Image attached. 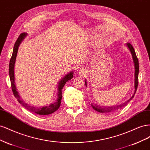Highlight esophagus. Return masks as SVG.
I'll return each instance as SVG.
<instances>
[{"instance_id":"34e87169","label":"esophagus","mask_w":150,"mask_h":150,"mask_svg":"<svg viewBox=\"0 0 150 150\" xmlns=\"http://www.w3.org/2000/svg\"><path fill=\"white\" fill-rule=\"evenodd\" d=\"M78 73L79 74H84V73H85V70L84 69H79V71H78Z\"/></svg>"}]
</instances>
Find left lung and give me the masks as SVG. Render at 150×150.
Listing matches in <instances>:
<instances>
[{"label": "left lung", "instance_id": "left-lung-1", "mask_svg": "<svg viewBox=\"0 0 150 150\" xmlns=\"http://www.w3.org/2000/svg\"><path fill=\"white\" fill-rule=\"evenodd\" d=\"M126 45L127 47L129 49V51L131 54V56H132L134 66V92L133 94V96H131L128 101H126L125 103H122L121 104H118V105H115V106H101L97 105V104H91L92 108L96 111H98L99 112H111L113 111L119 110L122 107L125 106L126 105V104L129 103L131 100V99L133 98L134 94L136 93V91H137V89L138 88V74H139L138 59L137 58V54H136V53H135L134 49L133 47L132 46V45L129 43H126ZM85 85L86 87H87V81H86V79H85Z\"/></svg>", "mask_w": 150, "mask_h": 150}]
</instances>
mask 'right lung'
Segmentation results:
<instances>
[{
  "mask_svg": "<svg viewBox=\"0 0 150 150\" xmlns=\"http://www.w3.org/2000/svg\"><path fill=\"white\" fill-rule=\"evenodd\" d=\"M26 36H27V34L24 33L21 34L19 37L18 38L14 44V46H13L12 55L10 60L9 71L8 72H9V76H10V80L11 82V87H12V92L13 95H14V96L17 98V101H19V103L21 104H22L24 107H25L27 110H28L32 112H34L35 114L39 115H47L52 114V113H53L54 112L56 111L59 109V108L60 107L61 101L62 99V88L64 87V86L65 85L67 81L71 80L72 78H73L74 72L71 71L70 72H68L66 76L63 77V78L57 83V98L56 99V101L54 103L49 104V105H46L42 107H35V106H31L29 104L26 103L20 96L19 93L17 89L16 83H15V75H14L15 63H16L18 49H19V47L20 46L21 43L23 41V40L25 39Z\"/></svg>",
  "mask_w": 150,
  "mask_h": 150,
  "instance_id": "add662e5",
  "label": "right lung"
}]
</instances>
